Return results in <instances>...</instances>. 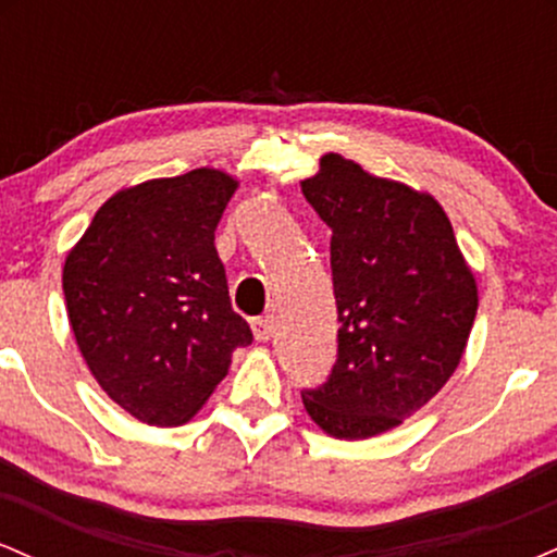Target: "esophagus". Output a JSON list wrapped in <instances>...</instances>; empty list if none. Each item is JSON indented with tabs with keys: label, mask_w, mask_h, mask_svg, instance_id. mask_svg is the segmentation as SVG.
I'll return each mask as SVG.
<instances>
[{
	"label": "esophagus",
	"mask_w": 557,
	"mask_h": 557,
	"mask_svg": "<svg viewBox=\"0 0 557 557\" xmlns=\"http://www.w3.org/2000/svg\"><path fill=\"white\" fill-rule=\"evenodd\" d=\"M251 330H253V337H257L259 343H267L274 332V322L270 317H259L251 322Z\"/></svg>",
	"instance_id": "34e87169"
}]
</instances>
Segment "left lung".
I'll return each mask as SVG.
<instances>
[{"label": "left lung", "mask_w": 557, "mask_h": 557, "mask_svg": "<svg viewBox=\"0 0 557 557\" xmlns=\"http://www.w3.org/2000/svg\"><path fill=\"white\" fill-rule=\"evenodd\" d=\"M300 190L332 230L341 319L335 369L304 393V408L330 437H376L424 408L458 369L474 327L476 277L426 190L335 151Z\"/></svg>", "instance_id": "1"}]
</instances>
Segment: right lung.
<instances>
[{
	"label": "right lung",
	"instance_id": "add662e5",
	"mask_svg": "<svg viewBox=\"0 0 557 557\" xmlns=\"http://www.w3.org/2000/svg\"><path fill=\"white\" fill-rule=\"evenodd\" d=\"M240 181L198 168L107 198L62 267L67 319L94 380L131 417L177 426L253 341L230 304L214 230Z\"/></svg>",
	"mask_w": 557,
	"mask_h": 557
}]
</instances>
